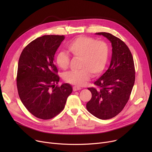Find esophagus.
Returning <instances> with one entry per match:
<instances>
[{"mask_svg":"<svg viewBox=\"0 0 152 152\" xmlns=\"http://www.w3.org/2000/svg\"><path fill=\"white\" fill-rule=\"evenodd\" d=\"M73 91H78V90H81V87H77V86H74V87H73Z\"/></svg>","mask_w":152,"mask_h":152,"instance_id":"34e87169","label":"esophagus"}]
</instances>
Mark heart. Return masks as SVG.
<instances>
[{"label": "heart", "instance_id": "1", "mask_svg": "<svg viewBox=\"0 0 152 152\" xmlns=\"http://www.w3.org/2000/svg\"><path fill=\"white\" fill-rule=\"evenodd\" d=\"M68 51L75 57L80 58L78 71H69L63 76L66 83L78 86H84L94 76L100 75L104 70L109 58V47L102 41L81 36L69 42L67 45ZM56 63L62 69L68 68L69 57L63 51L59 52L56 57Z\"/></svg>", "mask_w": 152, "mask_h": 152}]
</instances>
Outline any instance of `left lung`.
<instances>
[{"instance_id": "8db88e82", "label": "left lung", "mask_w": 152, "mask_h": 152, "mask_svg": "<svg viewBox=\"0 0 152 152\" xmlns=\"http://www.w3.org/2000/svg\"><path fill=\"white\" fill-rule=\"evenodd\" d=\"M107 38L112 46L110 65L105 73L94 83L99 87H90L91 99L87 103L89 112L100 119H108L118 115L129 100L135 82L132 55L120 39L108 33H97Z\"/></svg>"}]
</instances>
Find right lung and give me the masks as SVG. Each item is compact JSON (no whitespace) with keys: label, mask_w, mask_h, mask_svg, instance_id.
I'll return each mask as SVG.
<instances>
[{"label":"right lung","mask_w":152,"mask_h":152,"mask_svg":"<svg viewBox=\"0 0 152 152\" xmlns=\"http://www.w3.org/2000/svg\"><path fill=\"white\" fill-rule=\"evenodd\" d=\"M65 39L64 36L45 35L30 42L22 51L18 61L17 85L23 104L34 116L52 119L65 108L73 91L68 83L59 82L54 55Z\"/></svg>","instance_id":"add662e5"}]
</instances>
